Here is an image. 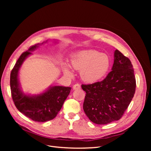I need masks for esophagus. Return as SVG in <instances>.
<instances>
[{
  "instance_id": "34e87169",
  "label": "esophagus",
  "mask_w": 151,
  "mask_h": 151,
  "mask_svg": "<svg viewBox=\"0 0 151 151\" xmlns=\"http://www.w3.org/2000/svg\"><path fill=\"white\" fill-rule=\"evenodd\" d=\"M81 89V86L79 84H76L73 86V89L76 90V89Z\"/></svg>"
}]
</instances>
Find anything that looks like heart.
<instances>
[{
    "label": "heart",
    "mask_w": 151,
    "mask_h": 151,
    "mask_svg": "<svg viewBox=\"0 0 151 151\" xmlns=\"http://www.w3.org/2000/svg\"><path fill=\"white\" fill-rule=\"evenodd\" d=\"M110 63L108 55L93 50L79 52L74 54L71 59L72 67L81 71L82 79L90 84L101 80L108 73ZM62 70L65 75L73 76L71 67L68 63H62Z\"/></svg>",
    "instance_id": "1"
}]
</instances>
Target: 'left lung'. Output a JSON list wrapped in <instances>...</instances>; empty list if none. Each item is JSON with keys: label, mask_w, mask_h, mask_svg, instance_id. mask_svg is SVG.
I'll list each match as a JSON object with an SVG mask.
<instances>
[{"label": "left lung", "mask_w": 151, "mask_h": 151, "mask_svg": "<svg viewBox=\"0 0 151 151\" xmlns=\"http://www.w3.org/2000/svg\"><path fill=\"white\" fill-rule=\"evenodd\" d=\"M86 91L83 109L96 124L106 125L117 121L133 98L136 82L130 60L118 50L114 52L111 71L103 81L82 84Z\"/></svg>", "instance_id": "left-lung-1"}]
</instances>
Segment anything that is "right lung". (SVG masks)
Instances as JSON below:
<instances>
[{"mask_svg":"<svg viewBox=\"0 0 151 151\" xmlns=\"http://www.w3.org/2000/svg\"><path fill=\"white\" fill-rule=\"evenodd\" d=\"M57 43L58 41L53 40ZM38 43L24 52L18 59L11 73L10 85L13 101L17 109L32 120L45 122L53 120L60 110L69 94L71 88L60 86H50L42 93L37 94L24 93L19 79V72L26 59L32 55L40 45Z\"/></svg>","mask_w":151,"mask_h":151,"instance_id":"add662e5","label":"right lung"}]
</instances>
